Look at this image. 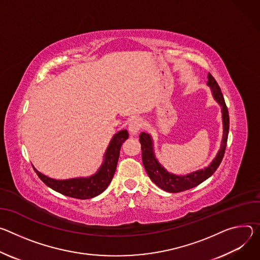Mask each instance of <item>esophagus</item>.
<instances>
[{"mask_svg":"<svg viewBox=\"0 0 260 260\" xmlns=\"http://www.w3.org/2000/svg\"><path fill=\"white\" fill-rule=\"evenodd\" d=\"M142 127V121L139 118H132L129 122V131L131 135H135Z\"/></svg>","mask_w":260,"mask_h":260,"instance_id":"1","label":"esophagus"}]
</instances>
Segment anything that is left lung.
I'll list each match as a JSON object with an SVG mask.
<instances>
[{
    "instance_id": "obj_1",
    "label": "left lung",
    "mask_w": 260,
    "mask_h": 260,
    "mask_svg": "<svg viewBox=\"0 0 260 260\" xmlns=\"http://www.w3.org/2000/svg\"><path fill=\"white\" fill-rule=\"evenodd\" d=\"M208 79H209L208 84L211 86L214 98L222 107V118H223V139L221 143V149L219 150L216 158L213 160L211 165H209L205 169L192 172V174L187 176H175L172 174H169L168 171H166L158 163V161L155 158V155L153 152V141L151 136L145 132L140 133L139 135V141L141 145L142 163L147 170V174L149 175L153 183H155L159 188H161L166 192L178 193L185 190H189L201 184L204 181L209 179L217 170V168L219 167L224 157V153L227 145L228 131H229L228 109H227L220 86L211 73H209Z\"/></svg>"
}]
</instances>
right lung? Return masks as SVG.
<instances>
[{"label":"right lung","instance_id":"right-lung-1","mask_svg":"<svg viewBox=\"0 0 260 260\" xmlns=\"http://www.w3.org/2000/svg\"><path fill=\"white\" fill-rule=\"evenodd\" d=\"M128 137L129 134L127 130H122L112 137L104 155V162L102 166L96 175L90 178L59 181L50 179L42 175L34 167L33 168L39 179L52 190L77 199H90L101 194L110 184L115 169H117L121 147Z\"/></svg>","mask_w":260,"mask_h":260}]
</instances>
